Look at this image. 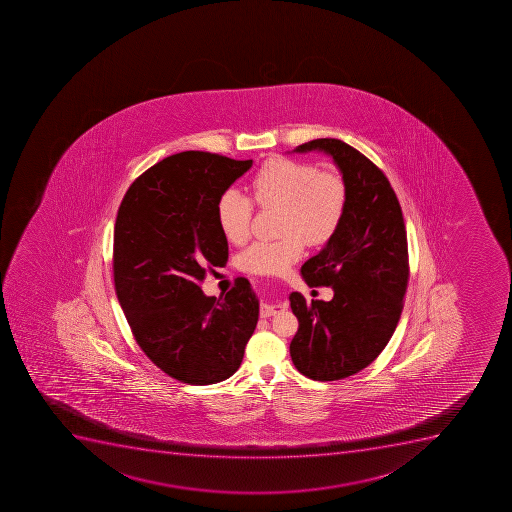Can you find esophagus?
<instances>
[{
    "instance_id": "obj_1",
    "label": "esophagus",
    "mask_w": 512,
    "mask_h": 512,
    "mask_svg": "<svg viewBox=\"0 0 512 512\" xmlns=\"http://www.w3.org/2000/svg\"><path fill=\"white\" fill-rule=\"evenodd\" d=\"M284 309V306L282 304H279V306H268V304H263L261 306V311H259V316L264 317H273L276 316L277 312L282 311Z\"/></svg>"
}]
</instances>
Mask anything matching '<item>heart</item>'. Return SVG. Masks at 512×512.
<instances>
[{"mask_svg":"<svg viewBox=\"0 0 512 512\" xmlns=\"http://www.w3.org/2000/svg\"><path fill=\"white\" fill-rule=\"evenodd\" d=\"M251 195L228 188L216 201V221L230 243L249 236L254 203L279 208L273 241H254L239 254V268L253 274H281L301 258L307 243L324 244L339 230L347 210V185L334 172H320L311 163L274 157L251 178Z\"/></svg>","mask_w":512,"mask_h":512,"instance_id":"b5f03b06","label":"heart"}]
</instances>
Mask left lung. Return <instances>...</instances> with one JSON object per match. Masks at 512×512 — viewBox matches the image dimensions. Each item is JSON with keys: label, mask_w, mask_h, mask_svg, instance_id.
<instances>
[{"label": "left lung", "mask_w": 512, "mask_h": 512, "mask_svg": "<svg viewBox=\"0 0 512 512\" xmlns=\"http://www.w3.org/2000/svg\"><path fill=\"white\" fill-rule=\"evenodd\" d=\"M324 150L347 185V210L339 230L302 266L311 287H332L329 302L289 301L299 330L291 359L319 382L347 378L368 367L392 339L402 316L410 276L402 206L380 168L342 140L316 139L296 152Z\"/></svg>", "instance_id": "8db88e82"}]
</instances>
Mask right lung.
Segmentation results:
<instances>
[{"label":"right lung","mask_w":512,"mask_h":512,"mask_svg":"<svg viewBox=\"0 0 512 512\" xmlns=\"http://www.w3.org/2000/svg\"><path fill=\"white\" fill-rule=\"evenodd\" d=\"M251 165L218 153H175L135 178L117 211L115 294L140 349L178 382L230 378L258 324L246 277L225 297L201 291L206 274L228 261L216 201Z\"/></svg>","instance_id":"obj_1"}]
</instances>
